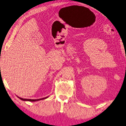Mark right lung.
I'll return each mask as SVG.
<instances>
[{
  "mask_svg": "<svg viewBox=\"0 0 126 126\" xmlns=\"http://www.w3.org/2000/svg\"><path fill=\"white\" fill-rule=\"evenodd\" d=\"M19 99H20L22 101H39V100H43V99H46L47 98H48V96H47V97H45V98H41V99H23L22 98H20L19 96H17Z\"/></svg>",
  "mask_w": 126,
  "mask_h": 126,
  "instance_id": "add662e5",
  "label": "right lung"
}]
</instances>
